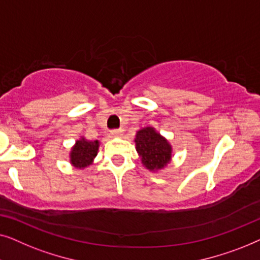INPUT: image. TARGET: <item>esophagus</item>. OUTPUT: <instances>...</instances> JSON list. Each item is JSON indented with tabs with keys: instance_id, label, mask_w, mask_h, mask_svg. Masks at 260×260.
I'll return each mask as SVG.
<instances>
[{
	"instance_id": "esophagus-1",
	"label": "esophagus",
	"mask_w": 260,
	"mask_h": 260,
	"mask_svg": "<svg viewBox=\"0 0 260 260\" xmlns=\"http://www.w3.org/2000/svg\"><path fill=\"white\" fill-rule=\"evenodd\" d=\"M111 135H112V137H120L123 135V130H120V129L112 130L111 131Z\"/></svg>"
}]
</instances>
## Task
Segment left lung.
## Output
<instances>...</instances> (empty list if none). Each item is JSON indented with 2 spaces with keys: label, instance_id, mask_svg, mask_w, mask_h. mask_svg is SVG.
Listing matches in <instances>:
<instances>
[{
  "label": "left lung",
  "instance_id": "obj_1",
  "mask_svg": "<svg viewBox=\"0 0 260 260\" xmlns=\"http://www.w3.org/2000/svg\"><path fill=\"white\" fill-rule=\"evenodd\" d=\"M136 151L145 169L157 173L172 162L173 147L155 127H142L135 136Z\"/></svg>",
  "mask_w": 260,
  "mask_h": 260
}]
</instances>
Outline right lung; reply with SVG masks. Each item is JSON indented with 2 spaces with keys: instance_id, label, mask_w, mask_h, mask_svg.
Segmentation results:
<instances>
[{
  "instance_id": "1",
  "label": "right lung",
  "mask_w": 260,
  "mask_h": 260,
  "mask_svg": "<svg viewBox=\"0 0 260 260\" xmlns=\"http://www.w3.org/2000/svg\"><path fill=\"white\" fill-rule=\"evenodd\" d=\"M101 142L98 140L88 141L84 136H80L70 151V163L76 169H85L93 165L95 156L98 154Z\"/></svg>"
}]
</instances>
